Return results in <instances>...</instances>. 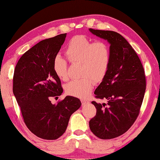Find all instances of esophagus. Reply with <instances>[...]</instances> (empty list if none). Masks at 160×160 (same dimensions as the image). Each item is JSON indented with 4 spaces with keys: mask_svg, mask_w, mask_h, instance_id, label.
Here are the masks:
<instances>
[{
    "mask_svg": "<svg viewBox=\"0 0 160 160\" xmlns=\"http://www.w3.org/2000/svg\"><path fill=\"white\" fill-rule=\"evenodd\" d=\"M81 102H82V103L83 104V105H84V104H86V103H89V101L87 99H81Z\"/></svg>",
    "mask_w": 160,
    "mask_h": 160,
    "instance_id": "esophagus-1",
    "label": "esophagus"
}]
</instances>
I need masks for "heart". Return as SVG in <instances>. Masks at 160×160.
I'll use <instances>...</instances> for the list:
<instances>
[{
	"mask_svg": "<svg viewBox=\"0 0 160 160\" xmlns=\"http://www.w3.org/2000/svg\"><path fill=\"white\" fill-rule=\"evenodd\" d=\"M66 55L72 63H80V75L78 80H73L65 86L69 95L84 97L91 92L94 81L99 82L107 73L111 61L110 48L104 41L94 42L85 35H76L67 45ZM53 70L60 79L68 78V63L60 55L53 60Z\"/></svg>",
	"mask_w": 160,
	"mask_h": 160,
	"instance_id": "1",
	"label": "heart"
}]
</instances>
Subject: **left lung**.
Segmentation results:
<instances>
[{
    "mask_svg": "<svg viewBox=\"0 0 160 160\" xmlns=\"http://www.w3.org/2000/svg\"><path fill=\"white\" fill-rule=\"evenodd\" d=\"M110 44L111 61L107 73L95 91V98L107 103H92L96 115L89 120L92 133L111 139L128 130L140 112L146 90L145 73L138 55L118 32L89 29Z\"/></svg>",
    "mask_w": 160,
    "mask_h": 160,
    "instance_id": "obj_1",
    "label": "left lung"
}]
</instances>
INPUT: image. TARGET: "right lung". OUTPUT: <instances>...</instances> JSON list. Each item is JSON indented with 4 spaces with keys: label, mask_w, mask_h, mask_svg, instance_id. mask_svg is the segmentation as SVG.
<instances>
[{
    "label": "right lung",
    "mask_w": 160,
    "mask_h": 160,
    "mask_svg": "<svg viewBox=\"0 0 160 160\" xmlns=\"http://www.w3.org/2000/svg\"><path fill=\"white\" fill-rule=\"evenodd\" d=\"M66 33L46 39L24 53L15 67L13 92L29 130L38 137L55 140L66 131L71 115L82 105L79 99L67 96L52 105L50 97L63 93L60 78L53 70Z\"/></svg>",
    "instance_id": "right-lung-1"
}]
</instances>
